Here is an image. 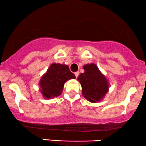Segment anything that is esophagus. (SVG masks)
I'll return each mask as SVG.
<instances>
[{"mask_svg":"<svg viewBox=\"0 0 146 146\" xmlns=\"http://www.w3.org/2000/svg\"><path fill=\"white\" fill-rule=\"evenodd\" d=\"M74 75L76 76V78H77L78 76V75H79V72H74Z\"/></svg>","mask_w":146,"mask_h":146,"instance_id":"obj_1","label":"esophagus"}]
</instances>
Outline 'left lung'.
Wrapping results in <instances>:
<instances>
[{
  "instance_id": "left-lung-1",
  "label": "left lung",
  "mask_w": 146,
  "mask_h": 146,
  "mask_svg": "<svg viewBox=\"0 0 146 146\" xmlns=\"http://www.w3.org/2000/svg\"><path fill=\"white\" fill-rule=\"evenodd\" d=\"M83 68L85 72L81 73L78 77V81L81 84L83 96L90 102H98L109 90L107 80L94 63L85 65Z\"/></svg>"
}]
</instances>
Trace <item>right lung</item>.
Returning a JSON list of instances; mask_svg holds the SVG:
<instances>
[{"label": "right lung", "mask_w": 146, "mask_h": 146, "mask_svg": "<svg viewBox=\"0 0 146 146\" xmlns=\"http://www.w3.org/2000/svg\"><path fill=\"white\" fill-rule=\"evenodd\" d=\"M75 78L68 66L52 63L39 82L41 92L47 98L59 96L67 80Z\"/></svg>", "instance_id": "1"}]
</instances>
